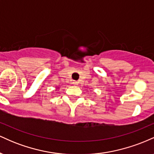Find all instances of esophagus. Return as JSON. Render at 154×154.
Wrapping results in <instances>:
<instances>
[{
  "instance_id": "esophagus-1",
  "label": "esophagus",
  "mask_w": 154,
  "mask_h": 154,
  "mask_svg": "<svg viewBox=\"0 0 154 154\" xmlns=\"http://www.w3.org/2000/svg\"><path fill=\"white\" fill-rule=\"evenodd\" d=\"M73 83H74V85H77V84H78V82H77V81H74Z\"/></svg>"
}]
</instances>
